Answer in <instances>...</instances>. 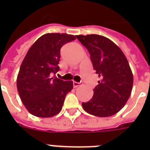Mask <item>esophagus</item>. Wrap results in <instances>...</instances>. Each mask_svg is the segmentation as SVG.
I'll return each mask as SVG.
<instances>
[{"label":"esophagus","mask_w":150,"mask_h":150,"mask_svg":"<svg viewBox=\"0 0 150 150\" xmlns=\"http://www.w3.org/2000/svg\"><path fill=\"white\" fill-rule=\"evenodd\" d=\"M80 86L79 82H75V81H74V82H73V86L75 87V88H76V87H78V86Z\"/></svg>","instance_id":"1"}]
</instances>
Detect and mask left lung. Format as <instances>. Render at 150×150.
I'll return each mask as SVG.
<instances>
[{
  "mask_svg": "<svg viewBox=\"0 0 150 150\" xmlns=\"http://www.w3.org/2000/svg\"><path fill=\"white\" fill-rule=\"evenodd\" d=\"M76 38L89 51L100 79L93 98L82 103V107L94 116H112L123 108L132 93L133 75L128 60L122 50L105 36L91 34Z\"/></svg>",
  "mask_w": 150,
  "mask_h": 150,
  "instance_id": "1",
  "label": "left lung"
}]
</instances>
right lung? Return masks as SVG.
I'll use <instances>...</instances> for the list:
<instances>
[{"mask_svg":"<svg viewBox=\"0 0 150 150\" xmlns=\"http://www.w3.org/2000/svg\"><path fill=\"white\" fill-rule=\"evenodd\" d=\"M75 40L67 33H47L29 48L17 77V89L27 110L38 117H50L61 111L72 81L53 77L59 71L60 50Z\"/></svg>","mask_w":150,"mask_h":150,"instance_id":"right-lung-1","label":"right lung"}]
</instances>
